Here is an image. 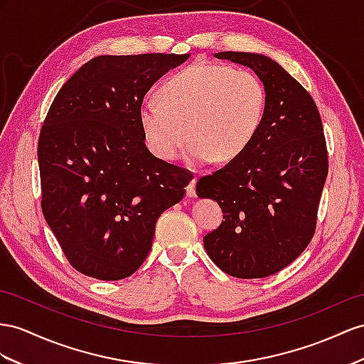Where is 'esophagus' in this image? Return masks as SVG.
I'll use <instances>...</instances> for the list:
<instances>
[{"mask_svg": "<svg viewBox=\"0 0 364 364\" xmlns=\"http://www.w3.org/2000/svg\"><path fill=\"white\" fill-rule=\"evenodd\" d=\"M195 186H197V176H193L191 183L188 184V189H186V192H188V197H191V198L197 197V189H195Z\"/></svg>", "mask_w": 364, "mask_h": 364, "instance_id": "obj_1", "label": "esophagus"}]
</instances>
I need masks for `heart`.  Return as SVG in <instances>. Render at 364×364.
Listing matches in <instances>:
<instances>
[{
  "mask_svg": "<svg viewBox=\"0 0 364 364\" xmlns=\"http://www.w3.org/2000/svg\"><path fill=\"white\" fill-rule=\"evenodd\" d=\"M267 92L255 72L223 63H195L167 77L156 101H146L138 121L146 143L164 161L178 158L192 139L197 163H229L255 141Z\"/></svg>",
  "mask_w": 364,
  "mask_h": 364,
  "instance_id": "heart-1",
  "label": "heart"
}]
</instances>
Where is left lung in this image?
Segmentation results:
<instances>
[{
  "mask_svg": "<svg viewBox=\"0 0 364 364\" xmlns=\"http://www.w3.org/2000/svg\"><path fill=\"white\" fill-rule=\"evenodd\" d=\"M215 57L252 69L266 87L267 107L247 151L197 183L198 197L215 200L223 210L204 249L223 272L264 278L291 264L315 234L329 171L323 123L311 93L272 58Z\"/></svg>",
  "mask_w": 364,
  "mask_h": 364,
  "instance_id": "1",
  "label": "left lung"
}]
</instances>
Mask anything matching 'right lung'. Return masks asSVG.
Wrapping results in <instances>:
<instances>
[{"instance_id":"1","label":"right lung","mask_w":364,"mask_h":364,"mask_svg":"<svg viewBox=\"0 0 364 364\" xmlns=\"http://www.w3.org/2000/svg\"><path fill=\"white\" fill-rule=\"evenodd\" d=\"M189 53L101 55L66 81L38 138L43 215L73 269L106 282L151 252L158 217L178 203L191 171L146 147L138 110Z\"/></svg>"}]
</instances>
